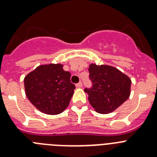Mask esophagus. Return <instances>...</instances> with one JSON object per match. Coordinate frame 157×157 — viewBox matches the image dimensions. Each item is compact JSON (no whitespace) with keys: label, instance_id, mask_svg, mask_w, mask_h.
Instances as JSON below:
<instances>
[{"label":"esophagus","instance_id":"esophagus-1","mask_svg":"<svg viewBox=\"0 0 157 157\" xmlns=\"http://www.w3.org/2000/svg\"><path fill=\"white\" fill-rule=\"evenodd\" d=\"M82 86V82H79L76 84V87H78V88H81Z\"/></svg>","mask_w":157,"mask_h":157}]
</instances>
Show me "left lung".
<instances>
[{
    "mask_svg": "<svg viewBox=\"0 0 157 157\" xmlns=\"http://www.w3.org/2000/svg\"><path fill=\"white\" fill-rule=\"evenodd\" d=\"M89 72L92 86L84 91L96 112L103 114L113 112L129 98L131 81L116 67L92 63Z\"/></svg>",
    "mask_w": 157,
    "mask_h": 157,
    "instance_id": "8db88e82",
    "label": "left lung"
}]
</instances>
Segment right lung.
<instances>
[{
	"label": "right lung",
	"mask_w": 157,
	"mask_h": 157,
	"mask_svg": "<svg viewBox=\"0 0 157 157\" xmlns=\"http://www.w3.org/2000/svg\"><path fill=\"white\" fill-rule=\"evenodd\" d=\"M26 95L40 112L57 115L68 106L75 86L61 64L41 65L24 78Z\"/></svg>",
	"instance_id": "right-lung-1"
}]
</instances>
